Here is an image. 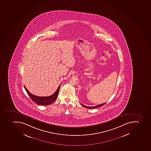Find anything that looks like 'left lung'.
Segmentation results:
<instances>
[{"label":"left lung","instance_id":"left-lung-1","mask_svg":"<svg viewBox=\"0 0 151 151\" xmlns=\"http://www.w3.org/2000/svg\"><path fill=\"white\" fill-rule=\"evenodd\" d=\"M106 103V102L105 103H103V104H99V105H97V106H84V105H83V104H81V105H82V106H83V107H86V108H87V109H95V108H97V107H99V106H103L105 105Z\"/></svg>","mask_w":151,"mask_h":151}]
</instances>
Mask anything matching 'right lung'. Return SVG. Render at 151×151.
I'll list each match as a JSON object with an SVG mask.
<instances>
[{"label":"right lung","instance_id":"right-lung-1","mask_svg":"<svg viewBox=\"0 0 151 151\" xmlns=\"http://www.w3.org/2000/svg\"><path fill=\"white\" fill-rule=\"evenodd\" d=\"M60 85H61V84L60 85V86H59L54 94L49 97H39L37 96L34 95V94H31L27 89L25 86H24V87L25 91L28 94L29 97L35 103L38 105H41V106H48V105L52 104L56 99H57Z\"/></svg>","mask_w":151,"mask_h":151}]
</instances>
